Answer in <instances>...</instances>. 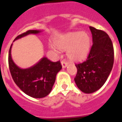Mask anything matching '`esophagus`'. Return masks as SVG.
<instances>
[{"instance_id": "1", "label": "esophagus", "mask_w": 122, "mask_h": 122, "mask_svg": "<svg viewBox=\"0 0 122 122\" xmlns=\"http://www.w3.org/2000/svg\"><path fill=\"white\" fill-rule=\"evenodd\" d=\"M68 63L65 61H61V65H62V67L63 68H65L67 65H68Z\"/></svg>"}]
</instances>
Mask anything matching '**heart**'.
<instances>
[{
	"label": "heart",
	"instance_id": "heart-1",
	"mask_svg": "<svg viewBox=\"0 0 122 122\" xmlns=\"http://www.w3.org/2000/svg\"><path fill=\"white\" fill-rule=\"evenodd\" d=\"M91 40L86 32H72L63 35L55 42V46L50 45V48L56 53L58 49L66 50L67 56L72 61H79L84 59L90 50Z\"/></svg>",
	"mask_w": 122,
	"mask_h": 122
}]
</instances>
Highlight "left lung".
I'll list each match as a JSON object with an SVG mask.
<instances>
[{"mask_svg":"<svg viewBox=\"0 0 122 122\" xmlns=\"http://www.w3.org/2000/svg\"><path fill=\"white\" fill-rule=\"evenodd\" d=\"M93 38L87 59L76 64L77 87L85 93L99 90L107 81L114 64V48L112 40L103 30L90 27Z\"/></svg>","mask_w":122,"mask_h":122,"instance_id":"8db88e82","label":"left lung"}]
</instances>
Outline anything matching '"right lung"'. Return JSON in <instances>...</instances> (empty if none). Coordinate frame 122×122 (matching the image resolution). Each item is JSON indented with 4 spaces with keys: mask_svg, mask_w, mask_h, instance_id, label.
Instances as JSON below:
<instances>
[{
    "mask_svg": "<svg viewBox=\"0 0 122 122\" xmlns=\"http://www.w3.org/2000/svg\"><path fill=\"white\" fill-rule=\"evenodd\" d=\"M40 30H29L18 35L14 40L29 34H38ZM12 44L8 53V65L15 84L30 97L42 98L47 96L52 90L57 72L62 69L60 61L52 62L44 57L34 66L28 69H21L12 60Z\"/></svg>",
    "mask_w": 122,
    "mask_h": 122,
    "instance_id": "right-lung-1",
    "label": "right lung"
}]
</instances>
